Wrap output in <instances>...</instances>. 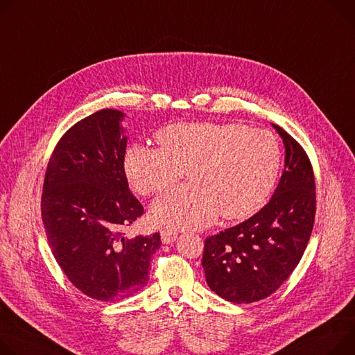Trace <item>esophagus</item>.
I'll return each instance as SVG.
<instances>
[{"label":"esophagus","mask_w":355,"mask_h":355,"mask_svg":"<svg viewBox=\"0 0 355 355\" xmlns=\"http://www.w3.org/2000/svg\"><path fill=\"white\" fill-rule=\"evenodd\" d=\"M177 238V232L175 231H171V230H164L163 232H161V241H163V243H173Z\"/></svg>","instance_id":"34e87169"}]
</instances>
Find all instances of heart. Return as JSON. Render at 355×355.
I'll use <instances>...</instances> for the list:
<instances>
[{"mask_svg":"<svg viewBox=\"0 0 355 355\" xmlns=\"http://www.w3.org/2000/svg\"><path fill=\"white\" fill-rule=\"evenodd\" d=\"M158 150L133 146L125 154L128 182L141 196L177 187L151 207L150 218L170 230H201L218 215L243 219L259 211L277 181L282 148L275 135L239 123H180L157 133Z\"/></svg>","mask_w":355,"mask_h":355,"instance_id":"heart-1","label":"heart"}]
</instances>
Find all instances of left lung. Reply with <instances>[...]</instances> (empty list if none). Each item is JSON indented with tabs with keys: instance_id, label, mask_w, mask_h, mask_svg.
<instances>
[{
	"instance_id": "1",
	"label": "left lung",
	"mask_w": 355,
	"mask_h": 355,
	"mask_svg": "<svg viewBox=\"0 0 355 355\" xmlns=\"http://www.w3.org/2000/svg\"><path fill=\"white\" fill-rule=\"evenodd\" d=\"M286 147L272 200L249 219L205 239L202 266L222 299L249 304L269 297L299 265L315 216V182L304 148L273 124Z\"/></svg>"
}]
</instances>
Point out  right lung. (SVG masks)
I'll list each match as a JSON object with an SVG mask.
<instances>
[{"label":"right lung","instance_id":"1","mask_svg":"<svg viewBox=\"0 0 355 355\" xmlns=\"http://www.w3.org/2000/svg\"><path fill=\"white\" fill-rule=\"evenodd\" d=\"M123 113L102 109L76 124L53 148L41 214L59 268L80 292L101 302L133 296L148 282L159 232L125 238L144 214L124 173Z\"/></svg>","mask_w":355,"mask_h":355}]
</instances>
